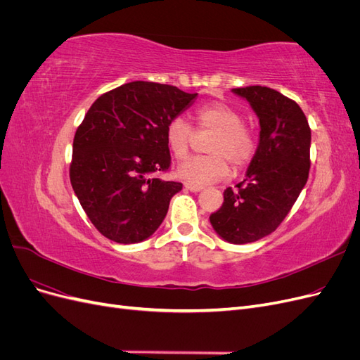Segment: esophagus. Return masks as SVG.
<instances>
[{
	"mask_svg": "<svg viewBox=\"0 0 360 360\" xmlns=\"http://www.w3.org/2000/svg\"><path fill=\"white\" fill-rule=\"evenodd\" d=\"M184 188H186L191 192H201L204 189L202 186H200V184H193V183H186V184H184Z\"/></svg>",
	"mask_w": 360,
	"mask_h": 360,
	"instance_id": "obj_1",
	"label": "esophagus"
}]
</instances>
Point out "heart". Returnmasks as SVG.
<instances>
[{"instance_id":"heart-1","label":"heart","mask_w":360,"mask_h":360,"mask_svg":"<svg viewBox=\"0 0 360 360\" xmlns=\"http://www.w3.org/2000/svg\"><path fill=\"white\" fill-rule=\"evenodd\" d=\"M201 129L214 132L209 151L213 155L192 156L177 167V176L189 183L207 184L224 179L230 172V160L240 168L254 156L252 134L242 126V117L231 106L210 102L200 106L195 114ZM192 138V127L183 118H174L165 130V141L171 155L177 159L186 156Z\"/></svg>"}]
</instances>
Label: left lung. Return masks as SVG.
<instances>
[{
    "mask_svg": "<svg viewBox=\"0 0 360 360\" xmlns=\"http://www.w3.org/2000/svg\"><path fill=\"white\" fill-rule=\"evenodd\" d=\"M259 123L255 155L237 191L224 192V204L210 214L214 233L233 245L274 233L308 181L311 129L300 106L267 86L233 89Z\"/></svg>",
    "mask_w": 360,
    "mask_h": 360,
    "instance_id": "1",
    "label": "left lung"
}]
</instances>
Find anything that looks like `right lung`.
<instances>
[{
  "label": "right lung",
  "instance_id": "obj_1",
  "mask_svg": "<svg viewBox=\"0 0 360 360\" xmlns=\"http://www.w3.org/2000/svg\"><path fill=\"white\" fill-rule=\"evenodd\" d=\"M198 94L134 81L102 94L78 127L72 188L93 225L112 242L153 236L181 183L159 179L171 163L165 130Z\"/></svg>",
  "mask_w": 360,
  "mask_h": 360
}]
</instances>
